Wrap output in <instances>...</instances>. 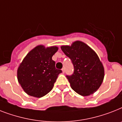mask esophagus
Listing matches in <instances>:
<instances>
[{
    "mask_svg": "<svg viewBox=\"0 0 122 122\" xmlns=\"http://www.w3.org/2000/svg\"><path fill=\"white\" fill-rule=\"evenodd\" d=\"M62 71H63V73H64V72H65V68H63V69H62Z\"/></svg>",
    "mask_w": 122,
    "mask_h": 122,
    "instance_id": "1",
    "label": "esophagus"
}]
</instances>
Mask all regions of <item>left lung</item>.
Segmentation results:
<instances>
[{
    "instance_id": "1",
    "label": "left lung",
    "mask_w": 122,
    "mask_h": 122,
    "mask_svg": "<svg viewBox=\"0 0 122 122\" xmlns=\"http://www.w3.org/2000/svg\"><path fill=\"white\" fill-rule=\"evenodd\" d=\"M62 51L71 59L74 66L73 75H66L71 88L81 96H88L100 88L104 78V68L98 56L88 46L75 41L63 46Z\"/></svg>"
}]
</instances>
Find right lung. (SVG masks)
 <instances>
[{
	"label": "right lung",
	"instance_id": "obj_1",
	"mask_svg": "<svg viewBox=\"0 0 122 122\" xmlns=\"http://www.w3.org/2000/svg\"><path fill=\"white\" fill-rule=\"evenodd\" d=\"M56 46L45 47L39 45L27 54L17 70V80L27 95L41 98L52 89L61 70L55 67L52 56Z\"/></svg>",
	"mask_w": 122,
	"mask_h": 122
}]
</instances>
